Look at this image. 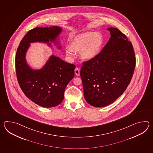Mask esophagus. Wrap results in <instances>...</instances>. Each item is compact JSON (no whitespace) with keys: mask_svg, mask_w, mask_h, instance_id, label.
Returning <instances> with one entry per match:
<instances>
[{"mask_svg":"<svg viewBox=\"0 0 153 153\" xmlns=\"http://www.w3.org/2000/svg\"><path fill=\"white\" fill-rule=\"evenodd\" d=\"M74 72H75V75L76 76H79L80 75V69L76 68L74 70Z\"/></svg>","mask_w":153,"mask_h":153,"instance_id":"esophagus-1","label":"esophagus"}]
</instances>
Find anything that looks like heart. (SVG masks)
I'll return each instance as SVG.
<instances>
[{
  "mask_svg": "<svg viewBox=\"0 0 153 153\" xmlns=\"http://www.w3.org/2000/svg\"><path fill=\"white\" fill-rule=\"evenodd\" d=\"M103 43L104 38L100 33H82L72 39L70 46L65 48V53L72 57L74 56V52L80 53L82 59L86 61H91L100 53Z\"/></svg>",
  "mask_w": 153,
  "mask_h": 153,
  "instance_id": "b5f03b06",
  "label": "heart"
}]
</instances>
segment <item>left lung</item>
<instances>
[{
	"instance_id": "8db88e82",
	"label": "left lung",
	"mask_w": 153,
	"mask_h": 153,
	"mask_svg": "<svg viewBox=\"0 0 153 153\" xmlns=\"http://www.w3.org/2000/svg\"><path fill=\"white\" fill-rule=\"evenodd\" d=\"M111 38L98 55L82 63L84 95L95 107L108 105L119 97L132 78L136 65L133 46L116 28H107Z\"/></svg>"
}]
</instances>
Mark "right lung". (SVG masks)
<instances>
[{
  "label": "right lung",
  "instance_id": "add662e5",
  "mask_svg": "<svg viewBox=\"0 0 153 153\" xmlns=\"http://www.w3.org/2000/svg\"><path fill=\"white\" fill-rule=\"evenodd\" d=\"M62 30L58 26L31 29L17 50L15 67L20 88L27 97L43 107H53L62 102L65 88L74 76L75 65L52 55L42 68L34 70L26 62V52L32 42H44L51 46V42L57 45L56 38Z\"/></svg>",
  "mask_w": 153,
  "mask_h": 153
}]
</instances>
